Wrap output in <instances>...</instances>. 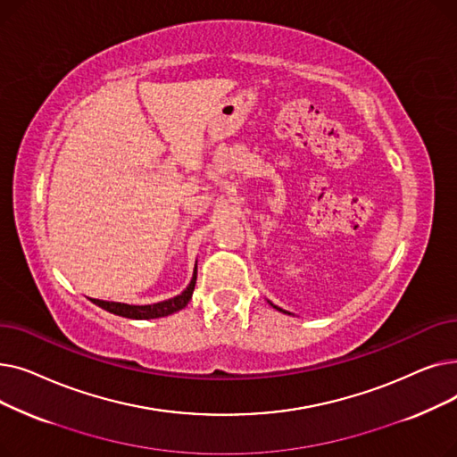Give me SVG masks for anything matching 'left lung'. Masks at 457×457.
I'll return each instance as SVG.
<instances>
[{
    "instance_id": "obj_1",
    "label": "left lung",
    "mask_w": 457,
    "mask_h": 457,
    "mask_svg": "<svg viewBox=\"0 0 457 457\" xmlns=\"http://www.w3.org/2000/svg\"><path fill=\"white\" fill-rule=\"evenodd\" d=\"M269 303H270V305H272V307H274V309H278V311H281V313H285V315H291V313H289V311H283V309H281V307H278V305H274V303H272V302H270V300H269Z\"/></svg>"
}]
</instances>
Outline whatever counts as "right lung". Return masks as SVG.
<instances>
[{
	"instance_id": "1",
	"label": "right lung",
	"mask_w": 457,
	"mask_h": 457,
	"mask_svg": "<svg viewBox=\"0 0 457 457\" xmlns=\"http://www.w3.org/2000/svg\"><path fill=\"white\" fill-rule=\"evenodd\" d=\"M196 267L195 272H192V279L187 285V289L174 296L168 298L164 302H157V303H148V305H129V303H120V302H107V300H96L90 298L92 303H96L98 307L109 311L112 315L118 317H126V319H133V320H150V319H161V317H168L176 313V311H181L188 300L192 298V293H195V285H196Z\"/></svg>"
}]
</instances>
